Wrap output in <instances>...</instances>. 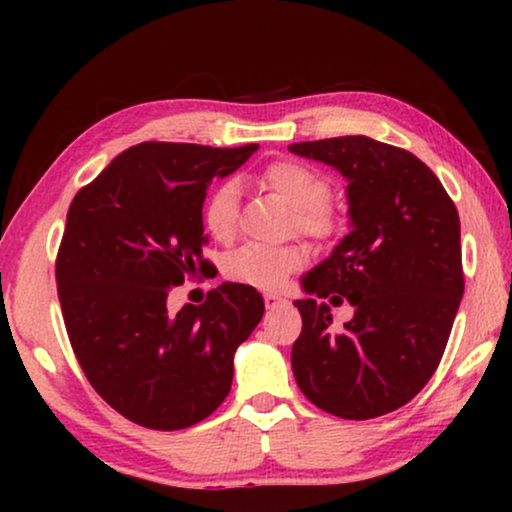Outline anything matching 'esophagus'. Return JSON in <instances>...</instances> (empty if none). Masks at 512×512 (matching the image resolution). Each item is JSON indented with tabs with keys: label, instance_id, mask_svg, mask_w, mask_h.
<instances>
[{
	"label": "esophagus",
	"instance_id": "1",
	"mask_svg": "<svg viewBox=\"0 0 512 512\" xmlns=\"http://www.w3.org/2000/svg\"><path fill=\"white\" fill-rule=\"evenodd\" d=\"M263 300H265V307H268V310H275V307L286 303V300L282 296H277V293H265Z\"/></svg>",
	"mask_w": 512,
	"mask_h": 512
}]
</instances>
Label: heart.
Instances as JSON below:
<instances>
[{"label":"heart","instance_id":"b5f03b06","mask_svg":"<svg viewBox=\"0 0 512 512\" xmlns=\"http://www.w3.org/2000/svg\"><path fill=\"white\" fill-rule=\"evenodd\" d=\"M261 184L270 188L293 209V226L314 240H326L338 230V216L326 205L328 184L319 172L296 160H275L261 172ZM237 184L223 181L207 195L202 207V221L207 233L219 242H228L237 228ZM307 261V251L300 244L284 247H244L226 258L223 272L230 282L254 286V289H282L293 272Z\"/></svg>","mask_w":512,"mask_h":512}]
</instances>
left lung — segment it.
Masks as SVG:
<instances>
[{"label":"left lung","instance_id":"obj_1","mask_svg":"<svg viewBox=\"0 0 512 512\" xmlns=\"http://www.w3.org/2000/svg\"><path fill=\"white\" fill-rule=\"evenodd\" d=\"M347 181L349 233L300 277L303 331L291 349L298 387L342 419H373L412 401L436 373L461 296L459 214L410 151L354 135L289 146ZM355 317L332 326L330 305Z\"/></svg>","mask_w":512,"mask_h":512}]
</instances>
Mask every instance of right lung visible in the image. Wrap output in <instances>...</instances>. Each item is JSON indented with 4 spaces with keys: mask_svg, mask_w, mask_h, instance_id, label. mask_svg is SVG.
<instances>
[{
    "mask_svg": "<svg viewBox=\"0 0 512 512\" xmlns=\"http://www.w3.org/2000/svg\"><path fill=\"white\" fill-rule=\"evenodd\" d=\"M258 149L144 142L76 193L55 263L67 335L93 389L146 429L202 422L233 384L237 347L261 321L254 286L223 282L167 310L172 286L207 272L202 205L214 179Z\"/></svg>",
    "mask_w": 512,
    "mask_h": 512,
    "instance_id": "1",
    "label": "right lung"
}]
</instances>
